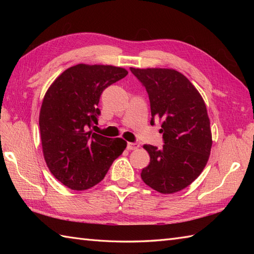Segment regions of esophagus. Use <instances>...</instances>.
Here are the masks:
<instances>
[{
    "instance_id": "obj_1",
    "label": "esophagus",
    "mask_w": 254,
    "mask_h": 254,
    "mask_svg": "<svg viewBox=\"0 0 254 254\" xmlns=\"http://www.w3.org/2000/svg\"><path fill=\"white\" fill-rule=\"evenodd\" d=\"M139 147V145L137 143H127V149H136Z\"/></svg>"
}]
</instances>
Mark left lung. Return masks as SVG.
Instances as JSON below:
<instances>
[{
	"instance_id": "left-lung-1",
	"label": "left lung",
	"mask_w": 254,
	"mask_h": 254,
	"mask_svg": "<svg viewBox=\"0 0 254 254\" xmlns=\"http://www.w3.org/2000/svg\"><path fill=\"white\" fill-rule=\"evenodd\" d=\"M146 89L152 120H161L163 147L144 145L150 163L142 180L170 194L190 186L201 175L212 148V133L202 96L185 75L170 68L130 67Z\"/></svg>"
}]
</instances>
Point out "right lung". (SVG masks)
Segmentation results:
<instances>
[{
    "label": "right lung",
    "mask_w": 254,
    "mask_h": 254,
    "mask_svg": "<svg viewBox=\"0 0 254 254\" xmlns=\"http://www.w3.org/2000/svg\"><path fill=\"white\" fill-rule=\"evenodd\" d=\"M127 75L122 67L77 64L47 90L39 116L45 160L56 179L72 190L99 183L127 147L122 138L89 131L98 123L102 91Z\"/></svg>",
    "instance_id": "1"
}]
</instances>
